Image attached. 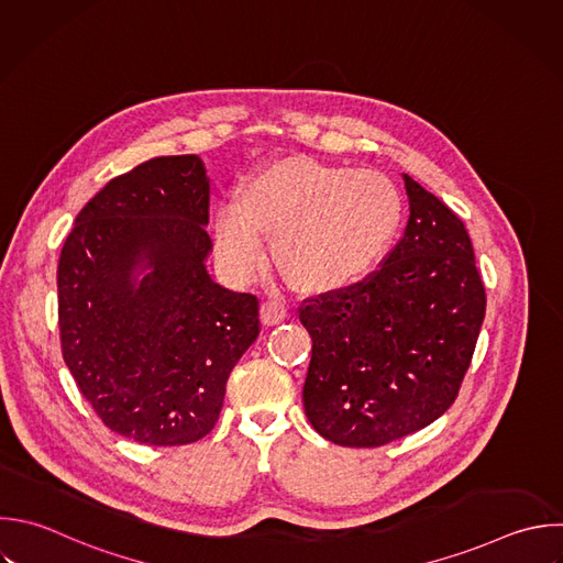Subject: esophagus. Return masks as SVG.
I'll list each match as a JSON object with an SVG mask.
<instances>
[{"mask_svg": "<svg viewBox=\"0 0 563 563\" xmlns=\"http://www.w3.org/2000/svg\"><path fill=\"white\" fill-rule=\"evenodd\" d=\"M286 317H288V308L282 301H277V299L264 301V306H262V321L266 325H275V323L284 321Z\"/></svg>", "mask_w": 563, "mask_h": 563, "instance_id": "esophagus-1", "label": "esophagus"}]
</instances>
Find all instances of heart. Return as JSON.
I'll list each match as a JSON object with an SVG mask.
<instances>
[{
    "mask_svg": "<svg viewBox=\"0 0 563 563\" xmlns=\"http://www.w3.org/2000/svg\"><path fill=\"white\" fill-rule=\"evenodd\" d=\"M402 220L394 183L369 169L312 158H286L253 176L242 202L216 218V244L227 268L251 275L273 235V262L295 288L325 292L365 277L389 251Z\"/></svg>",
    "mask_w": 563,
    "mask_h": 563,
    "instance_id": "obj_1",
    "label": "heart"
}]
</instances>
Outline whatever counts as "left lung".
Here are the masks:
<instances>
[{"mask_svg": "<svg viewBox=\"0 0 563 563\" xmlns=\"http://www.w3.org/2000/svg\"><path fill=\"white\" fill-rule=\"evenodd\" d=\"M409 220L365 279L308 297L312 336L303 409L325 440L380 446L455 400L484 321L486 292L464 222L407 174Z\"/></svg>", "mask_w": 563, "mask_h": 563, "instance_id": "left-lung-1", "label": "left lung"}]
</instances>
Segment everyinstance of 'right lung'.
I'll return each mask as SVG.
<instances>
[{
	"instance_id": "add662e5",
	"label": "right lung",
	"mask_w": 563,
	"mask_h": 563,
	"mask_svg": "<svg viewBox=\"0 0 563 563\" xmlns=\"http://www.w3.org/2000/svg\"><path fill=\"white\" fill-rule=\"evenodd\" d=\"M207 224L202 161L161 156L110 180L62 249L64 361L103 424L143 444L205 438L260 334V299L207 273Z\"/></svg>"
}]
</instances>
